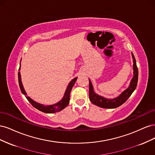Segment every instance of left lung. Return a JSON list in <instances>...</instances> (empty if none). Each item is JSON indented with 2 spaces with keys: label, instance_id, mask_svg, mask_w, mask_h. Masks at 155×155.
Returning <instances> with one entry per match:
<instances>
[{
  "label": "left lung",
  "instance_id": "left-lung-1",
  "mask_svg": "<svg viewBox=\"0 0 155 155\" xmlns=\"http://www.w3.org/2000/svg\"><path fill=\"white\" fill-rule=\"evenodd\" d=\"M132 57L133 61L134 76L131 79L129 87L117 97L114 99H107V98L97 95L94 91L92 83L89 79V99L93 104L101 108H105V109H114L121 105L128 100V98L137 88L138 78V70L137 66V62H136V59L133 53Z\"/></svg>",
  "mask_w": 155,
  "mask_h": 155
}]
</instances>
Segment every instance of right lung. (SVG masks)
I'll use <instances>...</instances> for the list:
<instances>
[{"label": "right lung", "instance_id": "obj_1", "mask_svg": "<svg viewBox=\"0 0 155 155\" xmlns=\"http://www.w3.org/2000/svg\"><path fill=\"white\" fill-rule=\"evenodd\" d=\"M20 67H21V65H20ZM19 70H20V67H19ZM18 84H19V87H20L22 93L23 94H25L26 96V99L28 100V101L33 105V107H34L35 108H36L37 109L39 110L41 112H45V113H54V112H58L62 110L69 104L70 92H71L72 88L73 86L74 85L75 83H76L78 78H75L69 83L66 89V91H65V92H64V94L63 99L60 101L58 102L57 104H55L54 105H45L43 104H39V103H37V102L33 100L32 99H31L30 97L27 96H26L27 94L25 92V90L24 89V87H23L22 83L21 81V77L20 72H18Z\"/></svg>", "mask_w": 155, "mask_h": 155}]
</instances>
